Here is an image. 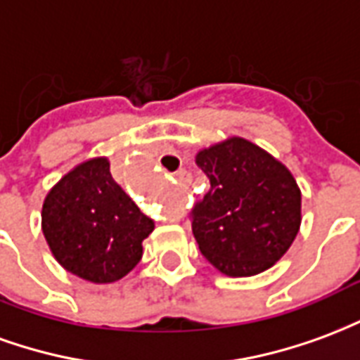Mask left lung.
<instances>
[{"label": "left lung", "mask_w": 360, "mask_h": 360, "mask_svg": "<svg viewBox=\"0 0 360 360\" xmlns=\"http://www.w3.org/2000/svg\"><path fill=\"white\" fill-rule=\"evenodd\" d=\"M196 165L210 181L191 210L204 258L231 278L276 264L301 226V191L289 169L239 136L200 150Z\"/></svg>", "instance_id": "8db88e82"}]
</instances>
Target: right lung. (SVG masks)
<instances>
[{"instance_id":"1","label":"right lung","mask_w":360,"mask_h":360,"mask_svg":"<svg viewBox=\"0 0 360 360\" xmlns=\"http://www.w3.org/2000/svg\"><path fill=\"white\" fill-rule=\"evenodd\" d=\"M152 229L154 219L115 183L105 158L77 165L42 206V231L56 260L92 283H111L133 270Z\"/></svg>"}]
</instances>
